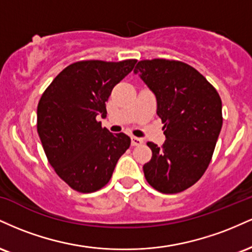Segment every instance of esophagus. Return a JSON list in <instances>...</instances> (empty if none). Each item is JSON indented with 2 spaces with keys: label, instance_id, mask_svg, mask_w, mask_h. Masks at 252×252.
<instances>
[{
  "label": "esophagus",
  "instance_id": "obj_1",
  "mask_svg": "<svg viewBox=\"0 0 252 252\" xmlns=\"http://www.w3.org/2000/svg\"><path fill=\"white\" fill-rule=\"evenodd\" d=\"M143 143V140L140 137H136V136H132L131 137V144L132 146H141Z\"/></svg>",
  "mask_w": 252,
  "mask_h": 252
}]
</instances>
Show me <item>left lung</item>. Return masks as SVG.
Instances as JSON below:
<instances>
[{
    "label": "left lung",
    "mask_w": 252,
    "mask_h": 252,
    "mask_svg": "<svg viewBox=\"0 0 252 252\" xmlns=\"http://www.w3.org/2000/svg\"><path fill=\"white\" fill-rule=\"evenodd\" d=\"M155 94L166 141L148 142L152 160L143 166L146 180L164 194L193 186L207 169L222 126L221 99L192 66L166 59L141 60L135 67Z\"/></svg>",
    "instance_id": "1"
}]
</instances>
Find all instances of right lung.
Masks as SVG:
<instances>
[{"instance_id": "obj_1", "label": "right lung", "mask_w": 252, "mask_h": 252, "mask_svg": "<svg viewBox=\"0 0 252 252\" xmlns=\"http://www.w3.org/2000/svg\"><path fill=\"white\" fill-rule=\"evenodd\" d=\"M137 60H84L54 78L37 104V134L48 162L71 189L92 193L108 184L130 137L112 134L98 117H106L112 89Z\"/></svg>"}]
</instances>
